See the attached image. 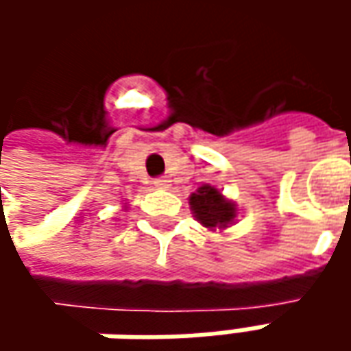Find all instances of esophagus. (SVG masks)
<instances>
[{
    "label": "esophagus",
    "instance_id": "1",
    "mask_svg": "<svg viewBox=\"0 0 351 351\" xmlns=\"http://www.w3.org/2000/svg\"><path fill=\"white\" fill-rule=\"evenodd\" d=\"M154 185L158 189H166V187H169V180H166V178H156Z\"/></svg>",
    "mask_w": 351,
    "mask_h": 351
}]
</instances>
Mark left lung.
<instances>
[{"label":"left lung","mask_w":351,"mask_h":351,"mask_svg":"<svg viewBox=\"0 0 351 351\" xmlns=\"http://www.w3.org/2000/svg\"><path fill=\"white\" fill-rule=\"evenodd\" d=\"M189 205L197 221L207 228H226L236 217L234 203L226 201L223 193L213 185H203L195 193H191Z\"/></svg>","instance_id":"8db88e82"}]
</instances>
